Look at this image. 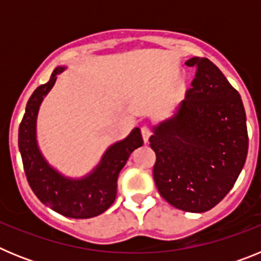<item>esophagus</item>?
Segmentation results:
<instances>
[{
  "instance_id": "obj_1",
  "label": "esophagus",
  "mask_w": 261,
  "mask_h": 261,
  "mask_svg": "<svg viewBox=\"0 0 261 261\" xmlns=\"http://www.w3.org/2000/svg\"><path fill=\"white\" fill-rule=\"evenodd\" d=\"M141 135H142V140H144V142H149V138H150L151 136V129L146 125L142 126Z\"/></svg>"
}]
</instances>
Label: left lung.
I'll list each match as a JSON object with an SVG mask.
<instances>
[{"label": "left lung", "mask_w": 261, "mask_h": 261, "mask_svg": "<svg viewBox=\"0 0 261 261\" xmlns=\"http://www.w3.org/2000/svg\"><path fill=\"white\" fill-rule=\"evenodd\" d=\"M186 64L196 66L192 87L149 142L159 195L180 211L202 213L238 179L247 158V124L241 95L211 60L193 57Z\"/></svg>", "instance_id": "8db88e82"}]
</instances>
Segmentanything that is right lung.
Here are the masks:
<instances>
[{
    "label": "right lung",
    "mask_w": 261,
    "mask_h": 261,
    "mask_svg": "<svg viewBox=\"0 0 261 261\" xmlns=\"http://www.w3.org/2000/svg\"><path fill=\"white\" fill-rule=\"evenodd\" d=\"M64 68L53 70L47 84L40 85L29 99L26 112L19 125L18 145L23 168L31 190L39 200L57 213L71 218H91L107 211L116 199L117 176L129 155L144 144L140 129L106 151L98 167L89 176L71 180L55 171L41 156L36 145V115L43 96L52 89L56 75Z\"/></svg>",
    "instance_id": "1"
}]
</instances>
